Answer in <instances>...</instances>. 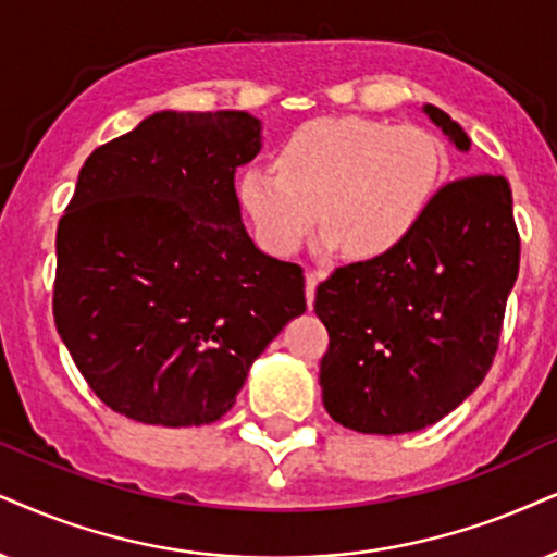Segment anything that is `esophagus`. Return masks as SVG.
<instances>
[{"mask_svg":"<svg viewBox=\"0 0 557 557\" xmlns=\"http://www.w3.org/2000/svg\"><path fill=\"white\" fill-rule=\"evenodd\" d=\"M315 285H319V274L306 272V300H308V308H313V302H315Z\"/></svg>","mask_w":557,"mask_h":557,"instance_id":"34e87169","label":"esophagus"}]
</instances>
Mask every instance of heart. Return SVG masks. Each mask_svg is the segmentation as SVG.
<instances>
[{
  "mask_svg": "<svg viewBox=\"0 0 557 557\" xmlns=\"http://www.w3.org/2000/svg\"><path fill=\"white\" fill-rule=\"evenodd\" d=\"M445 151L419 125L319 117L290 133L277 172L246 166L238 206L274 257L298 255L321 218V249L355 259L391 255L432 208Z\"/></svg>",
  "mask_w": 557,
  "mask_h": 557,
  "instance_id": "1",
  "label": "heart"
}]
</instances>
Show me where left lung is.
<instances>
[{"label": "left lung", "mask_w": 557, "mask_h": 557, "mask_svg": "<svg viewBox=\"0 0 557 557\" xmlns=\"http://www.w3.org/2000/svg\"><path fill=\"white\" fill-rule=\"evenodd\" d=\"M421 110L470 151L447 112ZM517 274L509 182L481 174L442 187L398 249L339 267L315 287V315L329 329L319 375L329 417L362 434L445 419L494 362Z\"/></svg>", "instance_id": "left-lung-1"}]
</instances>
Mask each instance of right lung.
I'll return each mask as SVG.
<instances>
[{
    "label": "right lung",
    "instance_id": "add662e5",
    "mask_svg": "<svg viewBox=\"0 0 557 557\" xmlns=\"http://www.w3.org/2000/svg\"><path fill=\"white\" fill-rule=\"evenodd\" d=\"M262 151L242 110H161L84 161L55 234L53 319L102 404L140 424L200 426L306 313L298 264L259 251L236 169Z\"/></svg>",
    "mask_w": 557,
    "mask_h": 557
}]
</instances>
